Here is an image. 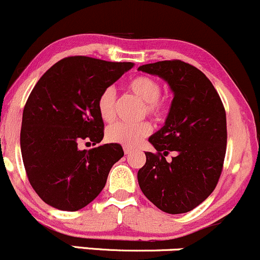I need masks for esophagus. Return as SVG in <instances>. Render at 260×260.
<instances>
[{
	"mask_svg": "<svg viewBox=\"0 0 260 260\" xmlns=\"http://www.w3.org/2000/svg\"><path fill=\"white\" fill-rule=\"evenodd\" d=\"M124 152L125 155H130L131 152H134V149L130 148V146H124Z\"/></svg>",
	"mask_w": 260,
	"mask_h": 260,
	"instance_id": "1",
	"label": "esophagus"
}]
</instances>
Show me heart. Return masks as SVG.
<instances>
[{"label": "heart", "instance_id": "b5f03b06", "mask_svg": "<svg viewBox=\"0 0 260 260\" xmlns=\"http://www.w3.org/2000/svg\"><path fill=\"white\" fill-rule=\"evenodd\" d=\"M127 90L144 103L146 114L155 120H161L167 114V105L159 99L161 86L155 79L149 76H136L127 82ZM115 92L108 87L100 93L98 99V112L105 122H110L115 116ZM150 125L141 121L138 124L116 122L106 130V139L111 143L121 144L125 146H134L140 143L150 134Z\"/></svg>", "mask_w": 260, "mask_h": 260}]
</instances>
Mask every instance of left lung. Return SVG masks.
Masks as SVG:
<instances>
[{"mask_svg":"<svg viewBox=\"0 0 260 260\" xmlns=\"http://www.w3.org/2000/svg\"><path fill=\"white\" fill-rule=\"evenodd\" d=\"M138 70L164 80L174 95L164 126L149 138L157 152H145L139 185L160 210L188 213L218 184L226 150L225 110L210 80L189 63L159 61ZM170 151L176 156L167 162Z\"/></svg>","mask_w":260,"mask_h":260,"instance_id":"obj_1","label":"left lung"}]
</instances>
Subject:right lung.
I'll return each mask as SVG.
<instances>
[{
  "mask_svg": "<svg viewBox=\"0 0 260 260\" xmlns=\"http://www.w3.org/2000/svg\"><path fill=\"white\" fill-rule=\"evenodd\" d=\"M133 68V62L72 56L51 66L35 85L23 109L21 154L32 188L50 207L66 211L86 207L124 156L116 143L90 150L79 144L103 140L99 96Z\"/></svg>",
  "mask_w": 260,
  "mask_h": 260,
  "instance_id": "right-lung-1",
  "label": "right lung"
}]
</instances>
